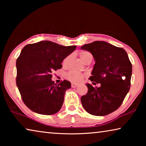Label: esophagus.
Wrapping results in <instances>:
<instances>
[{"label": "esophagus", "mask_w": 146, "mask_h": 146, "mask_svg": "<svg viewBox=\"0 0 146 146\" xmlns=\"http://www.w3.org/2000/svg\"><path fill=\"white\" fill-rule=\"evenodd\" d=\"M78 84H74V83L71 84V87L73 88L78 87Z\"/></svg>", "instance_id": "esophagus-1"}]
</instances>
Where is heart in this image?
Returning a JSON list of instances; mask_svg holds the SVG:
<instances>
[{"mask_svg": "<svg viewBox=\"0 0 146 146\" xmlns=\"http://www.w3.org/2000/svg\"><path fill=\"white\" fill-rule=\"evenodd\" d=\"M79 56H80V58L81 60H82L83 62H84L86 59H87L88 57L90 56H91V54L88 52V51H81L80 53H79ZM70 56H68L66 57L64 60H63V65H66V64L68 63V62L70 59ZM84 77V75L82 73H76L74 72V71H70L67 74V78L69 79V80L72 81L73 82H80L82 80V79Z\"/></svg>", "mask_w": 146, "mask_h": 146, "instance_id": "obj_1", "label": "heart"}]
</instances>
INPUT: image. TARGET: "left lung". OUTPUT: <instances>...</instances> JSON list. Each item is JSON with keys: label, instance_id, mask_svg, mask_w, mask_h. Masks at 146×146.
I'll return each instance as SVG.
<instances>
[{"label": "left lung", "instance_id": "left-lung-1", "mask_svg": "<svg viewBox=\"0 0 146 146\" xmlns=\"http://www.w3.org/2000/svg\"><path fill=\"white\" fill-rule=\"evenodd\" d=\"M92 54L95 60L88 93L81 97V103L88 113L104 116L115 111L122 104L129 91L132 64L124 49L104 41H95L81 47ZM95 82L94 83V82Z\"/></svg>", "mask_w": 146, "mask_h": 146}]
</instances>
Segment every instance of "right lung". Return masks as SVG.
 <instances>
[{"mask_svg": "<svg viewBox=\"0 0 146 146\" xmlns=\"http://www.w3.org/2000/svg\"><path fill=\"white\" fill-rule=\"evenodd\" d=\"M75 49L45 40L22 49L17 59L16 84L23 102L33 112L50 115L61 109L71 82L64 80L56 85L52 73L62 68V60Z\"/></svg>", "mask_w": 146, "mask_h": 146, "instance_id": "1", "label": "right lung"}]
</instances>
